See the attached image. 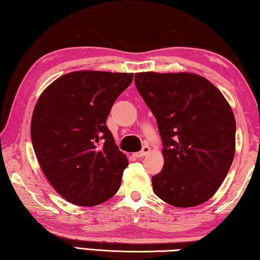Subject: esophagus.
<instances>
[{"mask_svg":"<svg viewBox=\"0 0 260 260\" xmlns=\"http://www.w3.org/2000/svg\"><path fill=\"white\" fill-rule=\"evenodd\" d=\"M149 152H150V148H149L148 146H144V147L142 148V150L139 151V152H135V153H134V156H135V157H138V158H140V157H144V156H147Z\"/></svg>","mask_w":260,"mask_h":260,"instance_id":"esophagus-1","label":"esophagus"}]
</instances>
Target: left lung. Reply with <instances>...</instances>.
<instances>
[{
    "mask_svg": "<svg viewBox=\"0 0 260 260\" xmlns=\"http://www.w3.org/2000/svg\"><path fill=\"white\" fill-rule=\"evenodd\" d=\"M135 86L155 116L164 166L153 175L156 195L191 208L212 197L235 155L236 122L231 105L208 79L195 73L141 72Z\"/></svg>",
    "mask_w": 260,
    "mask_h": 260,
    "instance_id": "1",
    "label": "left lung"
}]
</instances>
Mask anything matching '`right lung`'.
<instances>
[{
  "label": "right lung",
  "instance_id": "1",
  "mask_svg": "<svg viewBox=\"0 0 260 260\" xmlns=\"http://www.w3.org/2000/svg\"><path fill=\"white\" fill-rule=\"evenodd\" d=\"M132 81L133 73L71 72L48 86L35 104V156L48 181L72 204H101L120 187L128 159L105 122Z\"/></svg>",
  "mask_w": 260,
  "mask_h": 260
}]
</instances>
